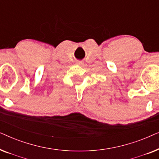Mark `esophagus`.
I'll use <instances>...</instances> for the list:
<instances>
[{
	"label": "esophagus",
	"mask_w": 159,
	"mask_h": 159,
	"mask_svg": "<svg viewBox=\"0 0 159 159\" xmlns=\"http://www.w3.org/2000/svg\"><path fill=\"white\" fill-rule=\"evenodd\" d=\"M77 65H79V66H83L84 65V62L82 61H77V63H76Z\"/></svg>",
	"instance_id": "esophagus-1"
}]
</instances>
